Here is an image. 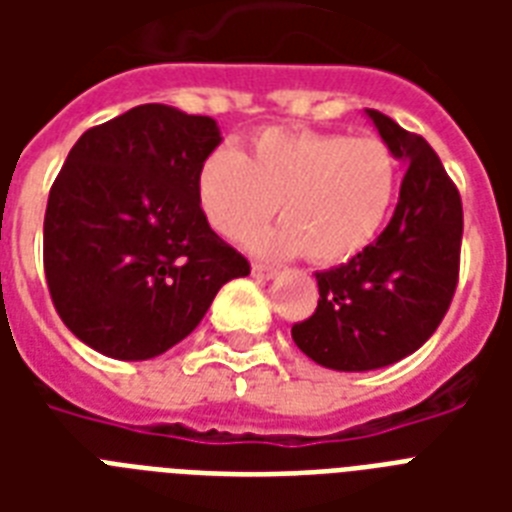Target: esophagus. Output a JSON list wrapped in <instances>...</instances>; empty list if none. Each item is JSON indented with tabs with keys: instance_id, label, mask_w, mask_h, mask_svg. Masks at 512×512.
<instances>
[{
	"instance_id": "34e87169",
	"label": "esophagus",
	"mask_w": 512,
	"mask_h": 512,
	"mask_svg": "<svg viewBox=\"0 0 512 512\" xmlns=\"http://www.w3.org/2000/svg\"><path fill=\"white\" fill-rule=\"evenodd\" d=\"M252 273H255L257 279H273V276H276V265H268V263H260V260H255V263H252Z\"/></svg>"
}]
</instances>
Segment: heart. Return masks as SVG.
Masks as SVG:
<instances>
[{
    "label": "heart",
    "mask_w": 512,
    "mask_h": 512,
    "mask_svg": "<svg viewBox=\"0 0 512 512\" xmlns=\"http://www.w3.org/2000/svg\"><path fill=\"white\" fill-rule=\"evenodd\" d=\"M401 172L380 138L342 132L265 130L247 156L217 148L199 170V201L209 225L241 241L279 207L276 231L260 247L303 252L332 265L364 252L388 220Z\"/></svg>",
    "instance_id": "obj_1"
}]
</instances>
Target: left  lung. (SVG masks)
I'll list each match as a JSON object with an SVG mask.
<instances>
[{
  "mask_svg": "<svg viewBox=\"0 0 512 512\" xmlns=\"http://www.w3.org/2000/svg\"><path fill=\"white\" fill-rule=\"evenodd\" d=\"M404 159L396 212L364 252L319 271V305L292 327L297 348L337 372L380 369L414 353L444 321L460 279L462 199L428 140L366 111Z\"/></svg>",
  "mask_w": 512,
  "mask_h": 512,
  "instance_id": "1",
  "label": "left lung"
}]
</instances>
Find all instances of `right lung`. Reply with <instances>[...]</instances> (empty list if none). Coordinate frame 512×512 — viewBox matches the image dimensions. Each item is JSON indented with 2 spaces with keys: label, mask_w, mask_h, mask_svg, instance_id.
Listing matches in <instances>:
<instances>
[{
  "label": "right lung",
  "mask_w": 512,
  "mask_h": 512,
  "mask_svg": "<svg viewBox=\"0 0 512 512\" xmlns=\"http://www.w3.org/2000/svg\"><path fill=\"white\" fill-rule=\"evenodd\" d=\"M217 146L215 119L146 103L68 151L44 212V276L63 324L103 356L170 350L249 273L201 209L199 170Z\"/></svg>",
  "instance_id": "obj_1"
}]
</instances>
